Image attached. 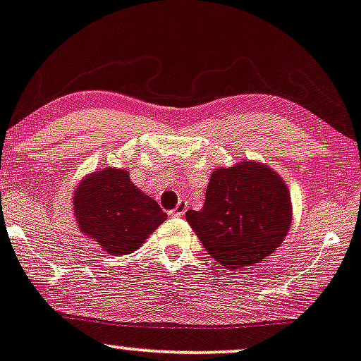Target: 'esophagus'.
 <instances>
[{
	"mask_svg": "<svg viewBox=\"0 0 361 361\" xmlns=\"http://www.w3.org/2000/svg\"><path fill=\"white\" fill-rule=\"evenodd\" d=\"M186 213V203H183V201H180V203L176 204V208L171 211V216H183Z\"/></svg>",
	"mask_w": 361,
	"mask_h": 361,
	"instance_id": "1",
	"label": "esophagus"
}]
</instances>
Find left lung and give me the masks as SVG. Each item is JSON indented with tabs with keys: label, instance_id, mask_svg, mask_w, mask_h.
Returning <instances> with one entry per match:
<instances>
[{
	"label": "left lung",
	"instance_id": "obj_1",
	"mask_svg": "<svg viewBox=\"0 0 361 361\" xmlns=\"http://www.w3.org/2000/svg\"><path fill=\"white\" fill-rule=\"evenodd\" d=\"M206 251L226 269L254 266L281 246L292 223L286 181L259 161L211 173L200 211L186 213Z\"/></svg>",
	"mask_w": 361,
	"mask_h": 361
}]
</instances>
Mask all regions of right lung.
Masks as SVG:
<instances>
[{"instance_id":"right-lung-1","label":"right lung","mask_w":361,"mask_h":361,"mask_svg":"<svg viewBox=\"0 0 361 361\" xmlns=\"http://www.w3.org/2000/svg\"><path fill=\"white\" fill-rule=\"evenodd\" d=\"M72 204L80 233L112 256L137 251L166 219L157 201L132 183L127 170L118 168L85 176L77 185Z\"/></svg>"}]
</instances>
